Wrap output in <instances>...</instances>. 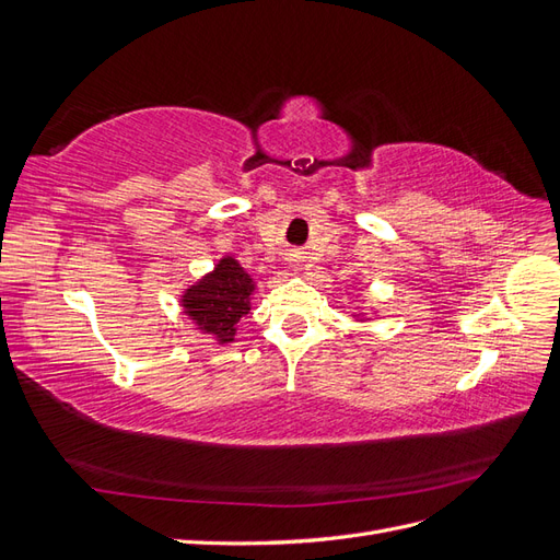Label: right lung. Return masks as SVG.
Instances as JSON below:
<instances>
[{
    "instance_id": "obj_1",
    "label": "right lung",
    "mask_w": 560,
    "mask_h": 560,
    "mask_svg": "<svg viewBox=\"0 0 560 560\" xmlns=\"http://www.w3.org/2000/svg\"><path fill=\"white\" fill-rule=\"evenodd\" d=\"M252 290V278L241 264L224 257L210 276L186 290L182 306L202 331L217 336L219 343H229L233 341L238 319L249 313Z\"/></svg>"
}]
</instances>
